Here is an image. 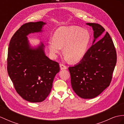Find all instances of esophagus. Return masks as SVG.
Returning a JSON list of instances; mask_svg holds the SVG:
<instances>
[{
	"instance_id": "1",
	"label": "esophagus",
	"mask_w": 124,
	"mask_h": 124,
	"mask_svg": "<svg viewBox=\"0 0 124 124\" xmlns=\"http://www.w3.org/2000/svg\"><path fill=\"white\" fill-rule=\"evenodd\" d=\"M60 69H61L62 70H63V69H66L67 68V66H65L64 64H60Z\"/></svg>"
}]
</instances>
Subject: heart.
<instances>
[{
	"mask_svg": "<svg viewBox=\"0 0 124 124\" xmlns=\"http://www.w3.org/2000/svg\"><path fill=\"white\" fill-rule=\"evenodd\" d=\"M90 40L91 35L86 29L76 26L61 27L54 33L53 39L48 41V48L54 57L63 48L66 59L77 62L86 55Z\"/></svg>",
	"mask_w": 124,
	"mask_h": 124,
	"instance_id": "obj_1",
	"label": "heart"
}]
</instances>
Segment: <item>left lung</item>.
<instances>
[{"instance_id": "left-lung-1", "label": "left lung", "mask_w": 124, "mask_h": 124, "mask_svg": "<svg viewBox=\"0 0 124 124\" xmlns=\"http://www.w3.org/2000/svg\"><path fill=\"white\" fill-rule=\"evenodd\" d=\"M93 31V45L78 64L68 69L71 85L80 97L91 99L97 97L109 86L117 62L116 51L109 34L107 32L94 43L105 31L101 25L87 23Z\"/></svg>"}]
</instances>
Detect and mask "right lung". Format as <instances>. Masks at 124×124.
Returning <instances> with one entry per match:
<instances>
[{"label":"right lung","mask_w":124,"mask_h":124,"mask_svg":"<svg viewBox=\"0 0 124 124\" xmlns=\"http://www.w3.org/2000/svg\"><path fill=\"white\" fill-rule=\"evenodd\" d=\"M43 22L23 24L10 40L7 71L17 93L31 102L44 101L50 93L56 74L60 70L57 62L45 55L43 43L33 48L27 36L42 31Z\"/></svg>","instance_id":"add662e5"}]
</instances>
